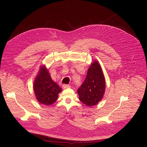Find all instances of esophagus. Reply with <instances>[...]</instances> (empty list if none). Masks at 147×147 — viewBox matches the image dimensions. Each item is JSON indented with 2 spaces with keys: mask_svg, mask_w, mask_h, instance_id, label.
<instances>
[{
  "mask_svg": "<svg viewBox=\"0 0 147 147\" xmlns=\"http://www.w3.org/2000/svg\"><path fill=\"white\" fill-rule=\"evenodd\" d=\"M70 88V86L68 85V84H64L63 85V89H67V88Z\"/></svg>",
  "mask_w": 147,
  "mask_h": 147,
  "instance_id": "esophagus-1",
  "label": "esophagus"
}]
</instances>
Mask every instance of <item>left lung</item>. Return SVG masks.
I'll return each mask as SVG.
<instances>
[{"label": "left lung", "mask_w": 147, "mask_h": 147, "mask_svg": "<svg viewBox=\"0 0 147 147\" xmlns=\"http://www.w3.org/2000/svg\"><path fill=\"white\" fill-rule=\"evenodd\" d=\"M105 89V80L102 68L97 61L88 69L86 78L78 90L80 101L90 107L96 105L102 99Z\"/></svg>", "instance_id": "left-lung-1"}]
</instances>
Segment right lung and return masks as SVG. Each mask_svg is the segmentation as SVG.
<instances>
[{"label":"right lung","mask_w":147,"mask_h":147,"mask_svg":"<svg viewBox=\"0 0 147 147\" xmlns=\"http://www.w3.org/2000/svg\"><path fill=\"white\" fill-rule=\"evenodd\" d=\"M33 89L37 101L45 105L55 102L62 91L58 84L52 80L48 69L44 65L40 67L34 82Z\"/></svg>","instance_id":"add662e5"}]
</instances>
